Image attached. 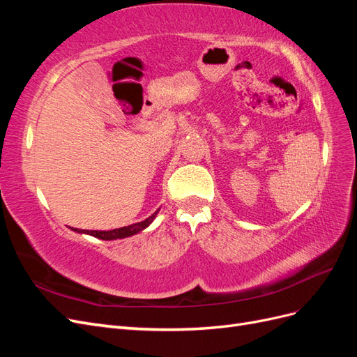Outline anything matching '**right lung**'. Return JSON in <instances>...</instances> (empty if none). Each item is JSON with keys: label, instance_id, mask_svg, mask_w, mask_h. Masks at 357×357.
<instances>
[{"label": "right lung", "instance_id": "obj_1", "mask_svg": "<svg viewBox=\"0 0 357 357\" xmlns=\"http://www.w3.org/2000/svg\"><path fill=\"white\" fill-rule=\"evenodd\" d=\"M159 210L160 208H158L152 215H149V218L146 220H143V222L132 223V225H129V226H123V228H119V229H112V231H88V229H77V228H70V229L74 231V232H79V234L95 236V238H100V240H104V241L122 240V238H128V236H132V235H135L138 232H142L143 229H146L147 226L155 220Z\"/></svg>", "mask_w": 357, "mask_h": 357}]
</instances>
